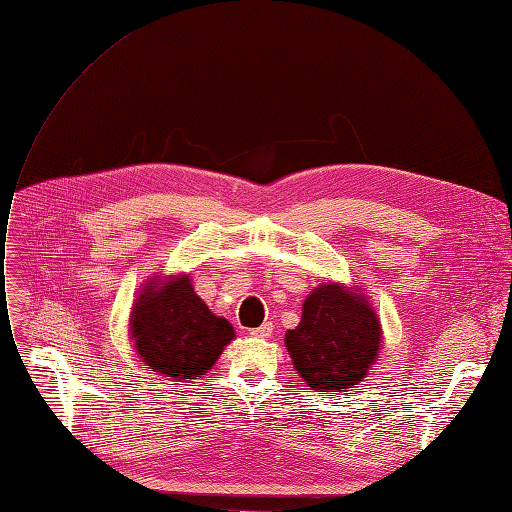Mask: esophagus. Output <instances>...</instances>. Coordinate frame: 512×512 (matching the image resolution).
Returning <instances> with one entry per match:
<instances>
[{"label":"esophagus","mask_w":512,"mask_h":512,"mask_svg":"<svg viewBox=\"0 0 512 512\" xmlns=\"http://www.w3.org/2000/svg\"><path fill=\"white\" fill-rule=\"evenodd\" d=\"M272 331H274V325H272V323H263L261 327L253 329V331H251V335H253V337H261V339H266V337H270V335H272Z\"/></svg>","instance_id":"1"}]
</instances>
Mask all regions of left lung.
<instances>
[{
  "mask_svg": "<svg viewBox=\"0 0 512 512\" xmlns=\"http://www.w3.org/2000/svg\"><path fill=\"white\" fill-rule=\"evenodd\" d=\"M382 323L363 289L320 282L306 297L301 320L285 333V346L314 392H348L361 384L380 358Z\"/></svg>",
  "mask_w": 512,
  "mask_h": 512,
  "instance_id": "obj_1",
  "label": "left lung"
}]
</instances>
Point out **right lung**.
I'll return each mask as SVG.
<instances>
[{
	"label": "right lung",
	"mask_w": 512,
	"mask_h": 512,
	"mask_svg": "<svg viewBox=\"0 0 512 512\" xmlns=\"http://www.w3.org/2000/svg\"><path fill=\"white\" fill-rule=\"evenodd\" d=\"M128 327L141 361L175 382L200 380L236 337L230 320L196 295L189 274L151 276L132 301Z\"/></svg>",
	"instance_id": "1"
}]
</instances>
